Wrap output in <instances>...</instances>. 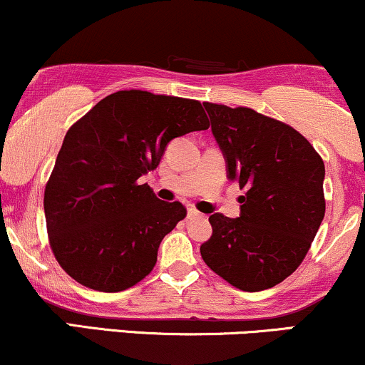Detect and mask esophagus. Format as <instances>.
Instances as JSON below:
<instances>
[{
	"mask_svg": "<svg viewBox=\"0 0 365 365\" xmlns=\"http://www.w3.org/2000/svg\"><path fill=\"white\" fill-rule=\"evenodd\" d=\"M187 217H188V219H202V217H205V216H204V214H200L199 210H195V209H188Z\"/></svg>",
	"mask_w": 365,
	"mask_h": 365,
	"instance_id": "obj_1",
	"label": "esophagus"
}]
</instances>
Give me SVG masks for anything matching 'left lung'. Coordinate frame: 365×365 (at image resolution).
Here are the masks:
<instances>
[{
    "instance_id": "left-lung-1",
    "label": "left lung",
    "mask_w": 365,
    "mask_h": 365,
    "mask_svg": "<svg viewBox=\"0 0 365 365\" xmlns=\"http://www.w3.org/2000/svg\"><path fill=\"white\" fill-rule=\"evenodd\" d=\"M241 214L209 216L202 260L247 292L270 289L304 260L324 217V163L304 135L248 107L204 103Z\"/></svg>"
}]
</instances>
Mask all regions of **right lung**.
Here are the masks:
<instances>
[{
	"label": "right lung",
	"mask_w": 365,
	"mask_h": 365,
	"mask_svg": "<svg viewBox=\"0 0 365 365\" xmlns=\"http://www.w3.org/2000/svg\"><path fill=\"white\" fill-rule=\"evenodd\" d=\"M205 129L199 100L143 90L105 96L69 127L43 192L51 250L69 277L118 292L151 274L161 240L187 209L139 178L171 139Z\"/></svg>",
	"instance_id": "1"
}]
</instances>
